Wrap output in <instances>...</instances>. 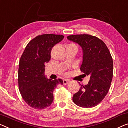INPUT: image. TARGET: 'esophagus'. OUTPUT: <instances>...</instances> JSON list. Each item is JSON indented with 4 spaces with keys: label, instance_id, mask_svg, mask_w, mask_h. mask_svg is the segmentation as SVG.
Instances as JSON below:
<instances>
[{
    "label": "esophagus",
    "instance_id": "1",
    "mask_svg": "<svg viewBox=\"0 0 128 128\" xmlns=\"http://www.w3.org/2000/svg\"><path fill=\"white\" fill-rule=\"evenodd\" d=\"M70 82V80H67V79H64L63 80V84L64 85H66L68 84V83Z\"/></svg>",
    "mask_w": 128,
    "mask_h": 128
}]
</instances>
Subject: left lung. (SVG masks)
<instances>
[{
    "mask_svg": "<svg viewBox=\"0 0 128 128\" xmlns=\"http://www.w3.org/2000/svg\"><path fill=\"white\" fill-rule=\"evenodd\" d=\"M80 46L83 52L82 72L90 76L87 84L82 86L72 100L82 108H93L104 100L111 85L113 73V58L104 41L89 34L67 37Z\"/></svg>",
    "mask_w": 128,
    "mask_h": 128,
    "instance_id": "8db88e82",
    "label": "left lung"
}]
</instances>
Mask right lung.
I'll return each mask as SVG.
<instances>
[{
	"label": "right lung",
	"mask_w": 128,
	"mask_h": 128,
	"mask_svg": "<svg viewBox=\"0 0 128 128\" xmlns=\"http://www.w3.org/2000/svg\"><path fill=\"white\" fill-rule=\"evenodd\" d=\"M62 35L38 36L26 46L20 58L18 69L19 90L24 100L36 109L49 107L53 100V90L62 79H48L45 63L50 60L52 48L64 38Z\"/></svg>",
	"instance_id": "add662e5"
}]
</instances>
